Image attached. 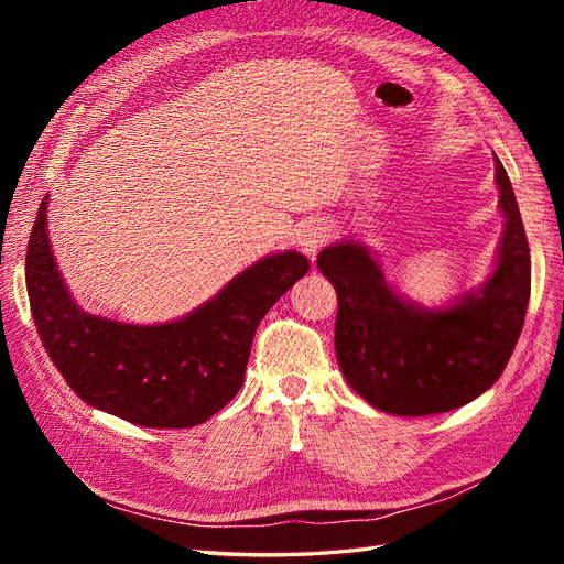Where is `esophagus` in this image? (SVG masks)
Segmentation results:
<instances>
[{"instance_id": "34e87169", "label": "esophagus", "mask_w": 564, "mask_h": 564, "mask_svg": "<svg viewBox=\"0 0 564 564\" xmlns=\"http://www.w3.org/2000/svg\"><path fill=\"white\" fill-rule=\"evenodd\" d=\"M332 237V227L325 220H307L301 232H297V247H301L310 259H315L317 251L327 245Z\"/></svg>"}]
</instances>
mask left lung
I'll use <instances>...</instances> for the list:
<instances>
[{"mask_svg":"<svg viewBox=\"0 0 564 564\" xmlns=\"http://www.w3.org/2000/svg\"><path fill=\"white\" fill-rule=\"evenodd\" d=\"M505 235L482 289L451 307L426 310L390 289L368 247L339 242L317 267L337 289L334 349L346 382L376 410L398 416L451 412L499 380L523 329L531 297V251L519 203L495 158Z\"/></svg>","mask_w":564,"mask_h":564,"instance_id":"1","label":"left lung"}]
</instances>
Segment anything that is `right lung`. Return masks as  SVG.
<instances>
[{"mask_svg": "<svg viewBox=\"0 0 564 564\" xmlns=\"http://www.w3.org/2000/svg\"><path fill=\"white\" fill-rule=\"evenodd\" d=\"M45 210L47 196L26 251L41 341L84 402L138 426L186 429L220 412L242 388L261 317L310 269L297 251L269 254L182 319L126 325L84 313L72 301L47 242Z\"/></svg>", "mask_w": 564, "mask_h": 564, "instance_id": "obj_1", "label": "right lung"}]
</instances>
